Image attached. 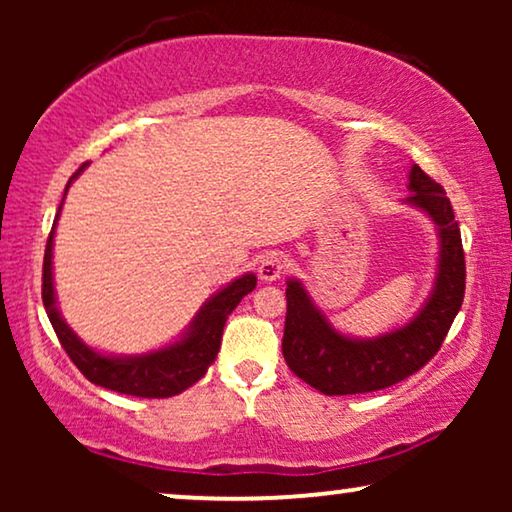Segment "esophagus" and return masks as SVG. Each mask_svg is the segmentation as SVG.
Wrapping results in <instances>:
<instances>
[{
	"label": "esophagus",
	"instance_id": "1",
	"mask_svg": "<svg viewBox=\"0 0 512 512\" xmlns=\"http://www.w3.org/2000/svg\"><path fill=\"white\" fill-rule=\"evenodd\" d=\"M286 270V261L279 254H265L261 258V263H258V277L263 279V282H275V279H279L284 275Z\"/></svg>",
	"mask_w": 512,
	"mask_h": 512
}]
</instances>
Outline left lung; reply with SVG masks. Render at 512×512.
Returning <instances> with one entry per match:
<instances>
[{"label": "left lung", "mask_w": 512, "mask_h": 512, "mask_svg": "<svg viewBox=\"0 0 512 512\" xmlns=\"http://www.w3.org/2000/svg\"><path fill=\"white\" fill-rule=\"evenodd\" d=\"M410 195L403 202L429 216L438 235V261L431 293L403 326L375 338L338 331L314 303L300 279L286 282L284 361L300 380L326 396L387 389L426 366L443 345L464 303L466 263L459 223L443 186L419 165L410 167Z\"/></svg>", "instance_id": "obj_1"}]
</instances>
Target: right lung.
Instances as JSON below:
<instances>
[{
    "mask_svg": "<svg viewBox=\"0 0 512 512\" xmlns=\"http://www.w3.org/2000/svg\"><path fill=\"white\" fill-rule=\"evenodd\" d=\"M88 165V163H86ZM86 165L74 172V177L67 181L65 195L72 186V181L86 170ZM65 202V198H62ZM62 202L58 207V216L53 221V230L48 235L46 254H44V284H41V298L55 335H58L60 345L65 347L69 359L74 366L88 377L97 387L118 391V394L139 396V398H170L177 396L188 387H193L207 368L212 366L216 354L221 347L223 326L230 312L240 305V300L256 289L254 272H244L242 277L228 282L214 296L205 300L186 331L177 340L167 342L165 347L151 349L144 354H107L100 349L90 347L76 335L58 307L53 286V237L55 226H58Z\"/></svg>",
    "mask_w": 512,
    "mask_h": 512,
    "instance_id": "add662e5",
    "label": "right lung"
}]
</instances>
